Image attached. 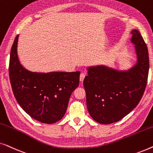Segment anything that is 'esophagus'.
<instances>
[{
    "label": "esophagus",
    "instance_id": "1",
    "mask_svg": "<svg viewBox=\"0 0 153 153\" xmlns=\"http://www.w3.org/2000/svg\"><path fill=\"white\" fill-rule=\"evenodd\" d=\"M85 74H84V73H81V74H80V81H83V79H84V78H85Z\"/></svg>",
    "mask_w": 153,
    "mask_h": 153
}]
</instances>
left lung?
I'll use <instances>...</instances> for the list:
<instances>
[{
	"instance_id": "obj_1",
	"label": "left lung",
	"mask_w": 153,
	"mask_h": 153,
	"mask_svg": "<svg viewBox=\"0 0 153 153\" xmlns=\"http://www.w3.org/2000/svg\"><path fill=\"white\" fill-rule=\"evenodd\" d=\"M137 61L127 70L106 65L87 68L83 80L88 112L100 124L118 122L139 103L147 84L149 71L148 48L141 33L131 31Z\"/></svg>"
}]
</instances>
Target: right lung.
<instances>
[{"instance_id":"1","label":"right lung","mask_w":153,"mask_h":153,"mask_svg":"<svg viewBox=\"0 0 153 153\" xmlns=\"http://www.w3.org/2000/svg\"><path fill=\"white\" fill-rule=\"evenodd\" d=\"M19 35L10 52L9 74L16 101L31 118L46 124L62 119L72 92L79 86L80 72H31L20 63Z\"/></svg>"}]
</instances>
